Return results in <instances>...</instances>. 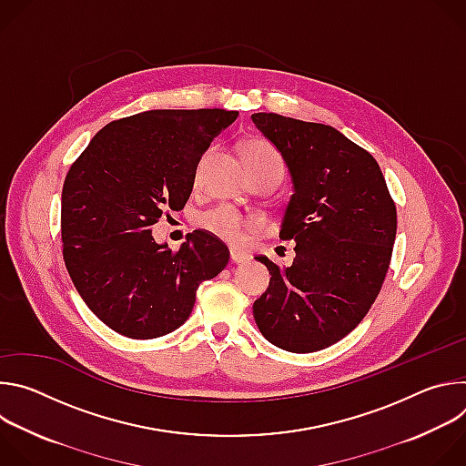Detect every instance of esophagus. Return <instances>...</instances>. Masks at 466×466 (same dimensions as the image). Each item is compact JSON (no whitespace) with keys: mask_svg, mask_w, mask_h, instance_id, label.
I'll return each mask as SVG.
<instances>
[{"mask_svg":"<svg viewBox=\"0 0 466 466\" xmlns=\"http://www.w3.org/2000/svg\"><path fill=\"white\" fill-rule=\"evenodd\" d=\"M248 259V256L243 252V250H239V248H232L230 250V261H234V263H243V261H247Z\"/></svg>","mask_w":466,"mask_h":466,"instance_id":"obj_1","label":"esophagus"}]
</instances>
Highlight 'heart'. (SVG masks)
<instances>
[{
    "label": "heart",
    "instance_id": "obj_1",
    "mask_svg": "<svg viewBox=\"0 0 466 466\" xmlns=\"http://www.w3.org/2000/svg\"><path fill=\"white\" fill-rule=\"evenodd\" d=\"M243 158L248 173H258V171L284 173V162L280 153L271 144L263 140L250 142L245 147ZM197 225L225 241H238L245 230V219L241 218L239 212H236L230 207H218L214 210L201 214L197 218Z\"/></svg>",
    "mask_w": 466,
    "mask_h": 466
}]
</instances>
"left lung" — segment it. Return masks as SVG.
I'll return each instance as SVG.
<instances>
[{
	"instance_id": "left-lung-1",
	"label": "left lung",
	"mask_w": 466,
	"mask_h": 466,
	"mask_svg": "<svg viewBox=\"0 0 466 466\" xmlns=\"http://www.w3.org/2000/svg\"><path fill=\"white\" fill-rule=\"evenodd\" d=\"M282 155L293 195L282 239L295 258L269 269V288L252 306L261 336L308 354L341 341L363 320L385 280L396 238V207L378 162L334 127L273 112L250 116Z\"/></svg>"
}]
</instances>
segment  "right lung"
Segmentation results:
<instances>
[{"label": "right lung", "mask_w": 466, "mask_h": 466, "mask_svg": "<svg viewBox=\"0 0 466 466\" xmlns=\"http://www.w3.org/2000/svg\"><path fill=\"white\" fill-rule=\"evenodd\" d=\"M236 110H147L105 125L62 186V256L86 306L117 334L155 339L189 317L201 282L228 263L227 245L193 230L178 250L153 225L182 210L198 160Z\"/></svg>", "instance_id": "right-lung-1"}]
</instances>
